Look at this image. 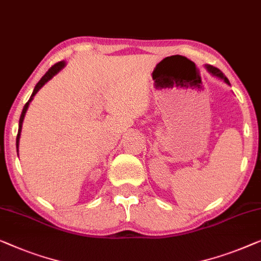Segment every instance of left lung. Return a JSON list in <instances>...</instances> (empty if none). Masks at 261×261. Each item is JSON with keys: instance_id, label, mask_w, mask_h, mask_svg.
Here are the masks:
<instances>
[{"instance_id": "left-lung-1", "label": "left lung", "mask_w": 261, "mask_h": 261, "mask_svg": "<svg viewBox=\"0 0 261 261\" xmlns=\"http://www.w3.org/2000/svg\"><path fill=\"white\" fill-rule=\"evenodd\" d=\"M206 68H207V70L210 71V73H212L213 75H215V76H218V77H220V79H222V80H224L226 84H228L229 85V81H228V79L224 75V73H222V71L220 70V69H218V68H215V67H213V66H206Z\"/></svg>"}]
</instances>
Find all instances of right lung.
<instances>
[{
	"instance_id": "obj_1",
	"label": "right lung",
	"mask_w": 261,
	"mask_h": 261,
	"mask_svg": "<svg viewBox=\"0 0 261 261\" xmlns=\"http://www.w3.org/2000/svg\"><path fill=\"white\" fill-rule=\"evenodd\" d=\"M65 67V62H58V63H55L54 66H51L50 68H49L48 69V71L46 74L43 75L42 77H41V80L37 82L36 84V86H35V88H34V92H33V94H32V96H30V99H29V101L27 103L24 105V107H23V109H22V114H21V116H20V122H18V132H17V137H16V148H17V152H18V141H20V137H21V129H22V122H23V119H24V115H25V112H27V109H28V106H29V103H30V101L33 100V97H34V95H35V94L39 92V90L41 89V87H42L44 84H46L47 81H49L50 80V79L54 76L55 74H58L60 70L62 69V68Z\"/></svg>"
}]
</instances>
